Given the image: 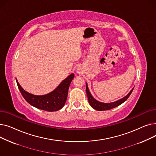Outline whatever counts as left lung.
<instances>
[{"label":"left lung","mask_w":156,"mask_h":156,"mask_svg":"<svg viewBox=\"0 0 156 156\" xmlns=\"http://www.w3.org/2000/svg\"><path fill=\"white\" fill-rule=\"evenodd\" d=\"M133 88L129 92V93L124 98L122 99L115 102H112V103H109V104H105V103H102L100 102L99 101H96L94 98L92 96L91 94L90 93L88 88V86L87 84L86 83V92H87V95L88 97V102L90 105L92 106V108H93L94 109L97 110V111H105V110H109L111 109L114 108H116L117 106L121 105V104L123 103L125 101H126L128 98L129 97V95L132 94V92H133Z\"/></svg>","instance_id":"1"}]
</instances>
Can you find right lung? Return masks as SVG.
Instances as JSON below:
<instances>
[{
  "label": "right lung",
  "instance_id": "1",
  "mask_svg": "<svg viewBox=\"0 0 156 156\" xmlns=\"http://www.w3.org/2000/svg\"><path fill=\"white\" fill-rule=\"evenodd\" d=\"M74 76V74H71L64 80L54 91L44 95H32L23 90L17 80L16 82L24 99L30 105L40 109L52 112L61 109L65 104L68 97V89Z\"/></svg>",
  "mask_w": 156,
  "mask_h": 156
}]
</instances>
